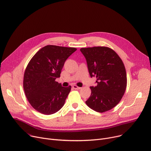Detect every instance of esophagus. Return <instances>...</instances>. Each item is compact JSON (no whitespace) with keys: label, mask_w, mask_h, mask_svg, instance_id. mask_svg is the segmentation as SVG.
<instances>
[{"label":"esophagus","mask_w":151,"mask_h":151,"mask_svg":"<svg viewBox=\"0 0 151 151\" xmlns=\"http://www.w3.org/2000/svg\"><path fill=\"white\" fill-rule=\"evenodd\" d=\"M73 88H74V89H75V90H80V89H81V87H78V86H77L76 85H73Z\"/></svg>","instance_id":"34e87169"}]
</instances>
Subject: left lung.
<instances>
[{"instance_id": "obj_1", "label": "left lung", "mask_w": 151, "mask_h": 151, "mask_svg": "<svg viewBox=\"0 0 151 151\" xmlns=\"http://www.w3.org/2000/svg\"><path fill=\"white\" fill-rule=\"evenodd\" d=\"M90 76L96 77V86L85 103L93 110L103 113L118 104L127 86V75L123 62L116 52L105 46L81 48Z\"/></svg>"}]
</instances>
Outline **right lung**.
Segmentation results:
<instances>
[{
	"instance_id": "add662e5",
	"label": "right lung",
	"mask_w": 151,
	"mask_h": 151,
	"mask_svg": "<svg viewBox=\"0 0 151 151\" xmlns=\"http://www.w3.org/2000/svg\"><path fill=\"white\" fill-rule=\"evenodd\" d=\"M76 50L47 45L30 60L24 72L23 87L28 101L38 112L52 114L64 105L71 86H61L55 79L60 77L66 59Z\"/></svg>"
}]
</instances>
